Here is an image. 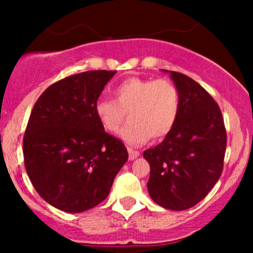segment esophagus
<instances>
[{
  "label": "esophagus",
  "mask_w": 253,
  "mask_h": 253,
  "mask_svg": "<svg viewBox=\"0 0 253 253\" xmlns=\"http://www.w3.org/2000/svg\"><path fill=\"white\" fill-rule=\"evenodd\" d=\"M128 155H129V159H130V161H134L135 158H138L140 153H139L138 151H134V150H132V149H128Z\"/></svg>",
  "instance_id": "1"
}]
</instances>
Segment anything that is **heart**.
Here are the masks:
<instances>
[{"label": "heart", "instance_id": "b5f03b06", "mask_svg": "<svg viewBox=\"0 0 253 253\" xmlns=\"http://www.w3.org/2000/svg\"><path fill=\"white\" fill-rule=\"evenodd\" d=\"M117 101L98 98L94 112L107 132L115 133L129 115L121 130V139L130 146H140L152 136L163 139L172 130L181 109L177 86L169 80L129 77L114 89Z\"/></svg>", "mask_w": 253, "mask_h": 253}]
</instances>
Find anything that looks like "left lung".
Masks as SVG:
<instances>
[{
    "mask_svg": "<svg viewBox=\"0 0 253 253\" xmlns=\"http://www.w3.org/2000/svg\"><path fill=\"white\" fill-rule=\"evenodd\" d=\"M163 71L178 89L181 109L164 140L144 151L151 169L147 190L161 207L184 211L205 199L221 176L226 129L219 106L199 83Z\"/></svg>",
    "mask_w": 253,
    "mask_h": 253,
    "instance_id": "obj_1",
    "label": "left lung"
}]
</instances>
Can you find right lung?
I'll return each mask as SVG.
<instances>
[{
	"instance_id": "1",
	"label": "right lung",
	"mask_w": 253,
	"mask_h": 253,
	"mask_svg": "<svg viewBox=\"0 0 253 253\" xmlns=\"http://www.w3.org/2000/svg\"><path fill=\"white\" fill-rule=\"evenodd\" d=\"M117 71H85L40 95L24 136L25 168L37 193L57 210L81 213L109 195L128 159L124 143L104 132L94 106Z\"/></svg>"
}]
</instances>
